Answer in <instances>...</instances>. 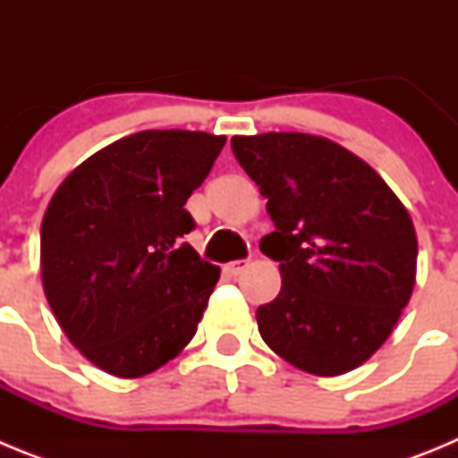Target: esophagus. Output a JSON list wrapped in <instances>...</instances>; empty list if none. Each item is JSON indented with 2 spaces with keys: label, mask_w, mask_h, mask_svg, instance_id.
Returning a JSON list of instances; mask_svg holds the SVG:
<instances>
[{
  "label": "esophagus",
  "mask_w": 458,
  "mask_h": 458,
  "mask_svg": "<svg viewBox=\"0 0 458 458\" xmlns=\"http://www.w3.org/2000/svg\"><path fill=\"white\" fill-rule=\"evenodd\" d=\"M248 266H250V261H232V264L225 266V273L232 275V277H236V275H241L242 270L248 268Z\"/></svg>",
  "instance_id": "34e87169"
}]
</instances>
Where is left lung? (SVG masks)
<instances>
[{"mask_svg":"<svg viewBox=\"0 0 458 458\" xmlns=\"http://www.w3.org/2000/svg\"><path fill=\"white\" fill-rule=\"evenodd\" d=\"M275 232L261 252L282 289L257 310L259 333L289 365L314 376L355 369L386 344L418 273L406 206L374 167L307 132L232 137Z\"/></svg>","mask_w":458,"mask_h":458,"instance_id":"left-lung-1","label":"left lung"}]
</instances>
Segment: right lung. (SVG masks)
I'll return each instance as SVG.
<instances>
[{
    "mask_svg": "<svg viewBox=\"0 0 458 458\" xmlns=\"http://www.w3.org/2000/svg\"><path fill=\"white\" fill-rule=\"evenodd\" d=\"M225 135L141 131L87 157L40 225V279L64 335L98 369L140 378L190 344L220 268L181 242Z\"/></svg>",
    "mask_w": 458,
    "mask_h": 458,
    "instance_id": "obj_1",
    "label": "right lung"
}]
</instances>
